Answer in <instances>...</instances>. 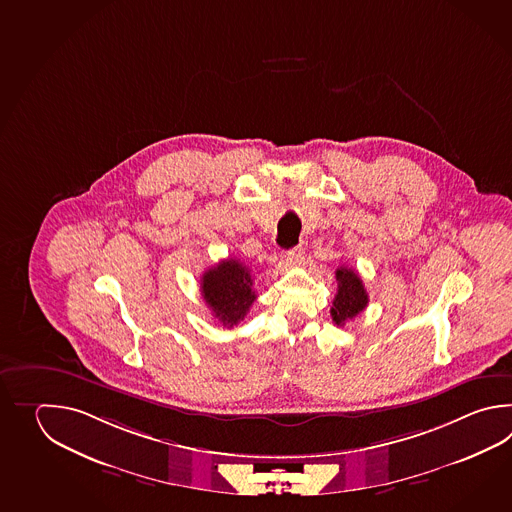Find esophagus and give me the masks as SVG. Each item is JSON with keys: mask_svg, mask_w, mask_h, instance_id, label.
Here are the masks:
<instances>
[{"mask_svg": "<svg viewBox=\"0 0 512 512\" xmlns=\"http://www.w3.org/2000/svg\"><path fill=\"white\" fill-rule=\"evenodd\" d=\"M305 260V251L302 245H298V247H294L291 251L287 252V261L294 265V267H298V265H302Z\"/></svg>", "mask_w": 512, "mask_h": 512, "instance_id": "obj_1", "label": "esophagus"}]
</instances>
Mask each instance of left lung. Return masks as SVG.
<instances>
[{"label": "left lung", "instance_id": "left-lung-1", "mask_svg": "<svg viewBox=\"0 0 512 512\" xmlns=\"http://www.w3.org/2000/svg\"><path fill=\"white\" fill-rule=\"evenodd\" d=\"M337 294L331 307V318L337 326H344L348 320L359 315L360 311L368 305V293L364 289V283L360 280L359 272L349 267H338L337 272Z\"/></svg>", "mask_w": 512, "mask_h": 512}]
</instances>
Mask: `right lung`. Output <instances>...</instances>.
<instances>
[{
  "label": "right lung",
  "mask_w": 512,
  "mask_h": 512,
  "mask_svg": "<svg viewBox=\"0 0 512 512\" xmlns=\"http://www.w3.org/2000/svg\"><path fill=\"white\" fill-rule=\"evenodd\" d=\"M251 271L236 258L219 261L201 276V294L225 327L240 324L256 300Z\"/></svg>",
  "instance_id": "obj_1"
}]
</instances>
